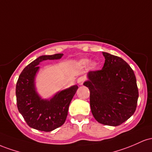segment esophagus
Returning a JSON list of instances; mask_svg holds the SVG:
<instances>
[{
    "label": "esophagus",
    "instance_id": "esophagus-1",
    "mask_svg": "<svg viewBox=\"0 0 152 152\" xmlns=\"http://www.w3.org/2000/svg\"><path fill=\"white\" fill-rule=\"evenodd\" d=\"M84 81H85V77H79L77 79L78 85H82L83 84V83H84Z\"/></svg>",
    "mask_w": 152,
    "mask_h": 152
}]
</instances>
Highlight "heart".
<instances>
[{"instance_id":"heart-1","label":"heart","mask_w":152,"mask_h":152,"mask_svg":"<svg viewBox=\"0 0 152 152\" xmlns=\"http://www.w3.org/2000/svg\"><path fill=\"white\" fill-rule=\"evenodd\" d=\"M89 63H90V60L88 59H83L80 61V64L83 66H88V64H89ZM96 67H97L96 62H92L91 64H90V67H91L92 69H95V68H96Z\"/></svg>"}]
</instances>
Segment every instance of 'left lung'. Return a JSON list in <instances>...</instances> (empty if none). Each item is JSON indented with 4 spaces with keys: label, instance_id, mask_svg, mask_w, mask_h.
Returning <instances> with one entry per match:
<instances>
[{
    "label": "left lung",
    "instance_id": "8db88e82",
    "mask_svg": "<svg viewBox=\"0 0 152 152\" xmlns=\"http://www.w3.org/2000/svg\"><path fill=\"white\" fill-rule=\"evenodd\" d=\"M101 70L90 71L83 83L90 90L91 112L97 121L117 126L135 112L139 98L136 76L122 58L103 52Z\"/></svg>",
    "mask_w": 152,
    "mask_h": 152
}]
</instances>
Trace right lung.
<instances>
[{
  "label": "right lung",
  "mask_w": 152,
  "mask_h": 152,
  "mask_svg": "<svg viewBox=\"0 0 152 152\" xmlns=\"http://www.w3.org/2000/svg\"><path fill=\"white\" fill-rule=\"evenodd\" d=\"M62 56L63 54L40 56L28 64L18 77L16 87L17 107L32 129L49 132L65 122L69 105L78 89L77 85L57 92L52 98L44 99L37 93L35 85L40 62L59 59Z\"/></svg>",
  "instance_id": "1"
}]
</instances>
